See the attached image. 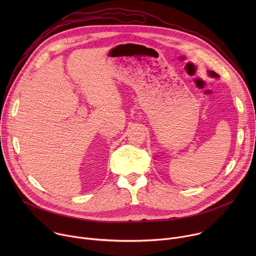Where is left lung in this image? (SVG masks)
Wrapping results in <instances>:
<instances>
[{"instance_id":"8db88e82","label":"left lung","mask_w":256,"mask_h":256,"mask_svg":"<svg viewBox=\"0 0 256 256\" xmlns=\"http://www.w3.org/2000/svg\"><path fill=\"white\" fill-rule=\"evenodd\" d=\"M208 75L210 76V77H214V78H218L220 76H218L216 72H214V70H208Z\"/></svg>"}]
</instances>
